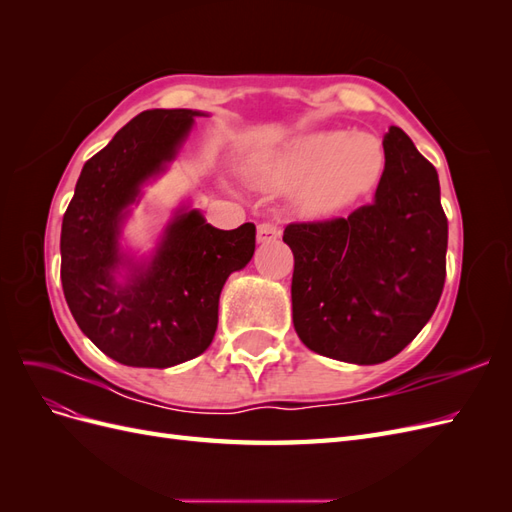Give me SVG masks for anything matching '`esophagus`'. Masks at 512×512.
<instances>
[{
  "mask_svg": "<svg viewBox=\"0 0 512 512\" xmlns=\"http://www.w3.org/2000/svg\"><path fill=\"white\" fill-rule=\"evenodd\" d=\"M280 235H282L280 226H275V224H271V222H262V224H258V228H256V241H258V243H271V241H275V239H280Z\"/></svg>",
  "mask_w": 512,
  "mask_h": 512,
  "instance_id": "1",
  "label": "esophagus"
}]
</instances>
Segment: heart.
Returning <instances> with one entry per match:
<instances>
[{
	"instance_id": "obj_1",
	"label": "heart",
	"mask_w": 512,
	"mask_h": 512,
	"mask_svg": "<svg viewBox=\"0 0 512 512\" xmlns=\"http://www.w3.org/2000/svg\"><path fill=\"white\" fill-rule=\"evenodd\" d=\"M384 147L369 132L316 130L247 164V177L260 190H294L297 207L307 215L346 209L378 183Z\"/></svg>"
}]
</instances>
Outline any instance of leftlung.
<instances>
[{
  "instance_id": "obj_1",
  "label": "left lung",
  "mask_w": 512,
  "mask_h": 512,
  "mask_svg": "<svg viewBox=\"0 0 512 512\" xmlns=\"http://www.w3.org/2000/svg\"><path fill=\"white\" fill-rule=\"evenodd\" d=\"M374 203L348 218L290 224L292 322L301 342L354 365L393 359L436 312L448 222L440 181L410 136L391 126Z\"/></svg>"
}]
</instances>
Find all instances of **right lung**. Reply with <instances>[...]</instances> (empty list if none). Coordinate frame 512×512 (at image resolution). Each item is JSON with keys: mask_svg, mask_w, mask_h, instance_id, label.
<instances>
[{"mask_svg": "<svg viewBox=\"0 0 512 512\" xmlns=\"http://www.w3.org/2000/svg\"><path fill=\"white\" fill-rule=\"evenodd\" d=\"M192 108H156L126 123L87 160L61 222V286L81 331L113 361L173 367L203 354L218 329L220 292L254 256L256 226L220 230L175 209L149 256L123 247L143 188L166 173L194 128Z\"/></svg>", "mask_w": 512, "mask_h": 512, "instance_id": "add662e5", "label": "right lung"}]
</instances>
